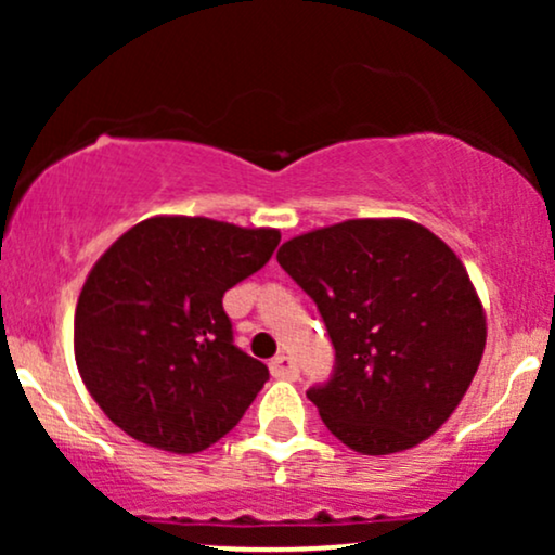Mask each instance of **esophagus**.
Segmentation results:
<instances>
[{"mask_svg":"<svg viewBox=\"0 0 555 555\" xmlns=\"http://www.w3.org/2000/svg\"><path fill=\"white\" fill-rule=\"evenodd\" d=\"M269 371L273 378H282V380H295L299 373L295 360H292L289 354H276V358L269 362Z\"/></svg>","mask_w":555,"mask_h":555,"instance_id":"esophagus-1","label":"esophagus"}]
</instances>
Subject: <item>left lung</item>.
Masks as SVG:
<instances>
[{"instance_id": "8db88e82", "label": "left lung", "mask_w": 555, "mask_h": 555, "mask_svg": "<svg viewBox=\"0 0 555 555\" xmlns=\"http://www.w3.org/2000/svg\"><path fill=\"white\" fill-rule=\"evenodd\" d=\"M276 260L334 344L331 378L308 388L326 428L371 456L441 428L486 349L482 305L454 250L415 221L352 219L284 242Z\"/></svg>"}]
</instances>
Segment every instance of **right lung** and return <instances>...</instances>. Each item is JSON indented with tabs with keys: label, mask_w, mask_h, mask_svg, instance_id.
Here are the masks:
<instances>
[{
	"label": "right lung",
	"mask_w": 555,
	"mask_h": 555,
	"mask_svg": "<svg viewBox=\"0 0 555 555\" xmlns=\"http://www.w3.org/2000/svg\"><path fill=\"white\" fill-rule=\"evenodd\" d=\"M279 240L276 229L156 216L99 258L75 308V360L117 428L195 454L240 423L269 367L234 344L221 299Z\"/></svg>",
	"instance_id": "add662e5"
}]
</instances>
